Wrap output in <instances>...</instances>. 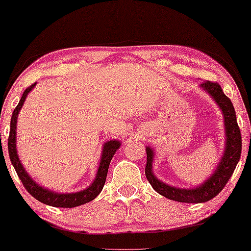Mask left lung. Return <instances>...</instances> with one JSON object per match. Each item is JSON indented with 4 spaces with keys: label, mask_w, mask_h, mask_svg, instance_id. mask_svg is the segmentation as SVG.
I'll return each mask as SVG.
<instances>
[{
    "label": "left lung",
    "mask_w": 251,
    "mask_h": 251,
    "mask_svg": "<svg viewBox=\"0 0 251 251\" xmlns=\"http://www.w3.org/2000/svg\"><path fill=\"white\" fill-rule=\"evenodd\" d=\"M201 87L209 93V96L215 100L218 107L221 108L224 118V127H226V148L222 159L217 168L210 177L201 185L194 189H181L170 186L163 183L153 175L152 162H153V150L150 146L146 148L145 175L152 188L159 195L169 198L171 201H180V203H204L216 197L224 189L227 180L230 179L234 170L237 165L242 151V137L240 127L236 120V112L232 106L231 100L222 91L217 82L205 81L201 83Z\"/></svg>",
    "instance_id": "1"
}]
</instances>
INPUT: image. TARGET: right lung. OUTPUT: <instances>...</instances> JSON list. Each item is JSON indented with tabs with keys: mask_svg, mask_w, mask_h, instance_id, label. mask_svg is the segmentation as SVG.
Segmentation results:
<instances>
[{
	"mask_svg": "<svg viewBox=\"0 0 251 251\" xmlns=\"http://www.w3.org/2000/svg\"><path fill=\"white\" fill-rule=\"evenodd\" d=\"M34 86H35V83H33V85L29 86V87L24 92L19 105L16 106L13 114H11L10 132L9 138H8V152H9L10 162L13 164L14 169H15L16 174L19 176L20 179H21L22 184L25 185V190H27L35 200L41 201V203L47 204V205L50 206H55V208H75V206L88 203V201H93L94 198L101 192L103 185H105L106 177H107L109 163H111L112 158H113L117 150L120 148V142L119 140H109V142L103 144L101 158H100V164L99 168H98L96 178H94L93 183L85 190H81V191L79 192H73V194H59V192H54L51 191V190H48L43 188L41 185H39V184L27 174L24 165L20 162L16 150L17 116H19L22 106H24L28 93L34 88Z\"/></svg>",
	"mask_w": 251,
	"mask_h": 251,
	"instance_id": "obj_1",
	"label": "right lung"
}]
</instances>
